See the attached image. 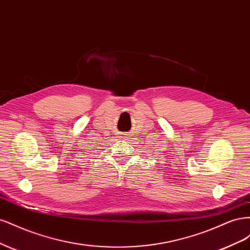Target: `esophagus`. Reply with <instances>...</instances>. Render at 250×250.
<instances>
[{"label": "esophagus", "instance_id": "1", "mask_svg": "<svg viewBox=\"0 0 250 250\" xmlns=\"http://www.w3.org/2000/svg\"><path fill=\"white\" fill-rule=\"evenodd\" d=\"M128 137H129V135H128V133H120V138L121 139H127Z\"/></svg>", "mask_w": 250, "mask_h": 250}]
</instances>
